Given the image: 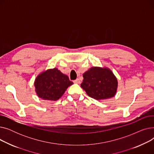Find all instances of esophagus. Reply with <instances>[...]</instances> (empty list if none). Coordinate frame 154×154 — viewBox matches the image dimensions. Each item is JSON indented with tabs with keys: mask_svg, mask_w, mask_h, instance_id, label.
<instances>
[{
	"mask_svg": "<svg viewBox=\"0 0 154 154\" xmlns=\"http://www.w3.org/2000/svg\"><path fill=\"white\" fill-rule=\"evenodd\" d=\"M74 82L75 84H80V80H79V79H77L76 80H74Z\"/></svg>",
	"mask_w": 154,
	"mask_h": 154,
	"instance_id": "esophagus-1",
	"label": "esophagus"
}]
</instances>
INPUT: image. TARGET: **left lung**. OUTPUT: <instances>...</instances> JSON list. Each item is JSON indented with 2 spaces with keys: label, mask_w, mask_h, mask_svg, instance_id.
Instances as JSON below:
<instances>
[{
  "label": "left lung",
  "mask_w": 154,
  "mask_h": 154,
  "mask_svg": "<svg viewBox=\"0 0 154 154\" xmlns=\"http://www.w3.org/2000/svg\"><path fill=\"white\" fill-rule=\"evenodd\" d=\"M83 77L80 86L91 97L102 100L116 95L118 80L109 68L92 67L84 73Z\"/></svg>",
  "instance_id": "obj_1"
}]
</instances>
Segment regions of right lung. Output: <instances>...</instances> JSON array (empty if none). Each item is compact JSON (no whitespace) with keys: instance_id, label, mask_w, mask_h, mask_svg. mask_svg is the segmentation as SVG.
<instances>
[{"instance_id":"1","label":"right lung","mask_w":154,"mask_h":154,"mask_svg":"<svg viewBox=\"0 0 154 154\" xmlns=\"http://www.w3.org/2000/svg\"><path fill=\"white\" fill-rule=\"evenodd\" d=\"M72 84L69 77L62 74L57 68L42 71L34 81L37 95L43 100L51 101L59 100Z\"/></svg>"}]
</instances>
